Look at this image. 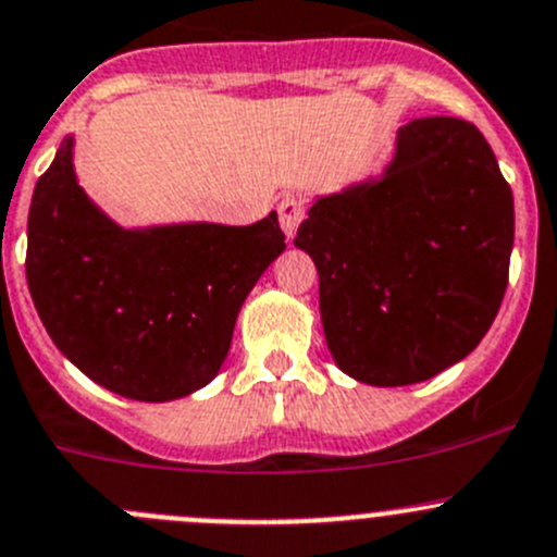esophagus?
Returning a JSON list of instances; mask_svg holds the SVG:
<instances>
[{"label": "esophagus", "mask_w": 557, "mask_h": 557, "mask_svg": "<svg viewBox=\"0 0 557 557\" xmlns=\"http://www.w3.org/2000/svg\"><path fill=\"white\" fill-rule=\"evenodd\" d=\"M277 214H280V228L285 231L288 239H294L296 228H299V223L305 220V201L296 196H285L283 201H280Z\"/></svg>", "instance_id": "1"}]
</instances>
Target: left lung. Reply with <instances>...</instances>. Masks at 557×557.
<instances>
[{
  "label": "left lung",
  "instance_id": "left-lung-1",
  "mask_svg": "<svg viewBox=\"0 0 557 557\" xmlns=\"http://www.w3.org/2000/svg\"><path fill=\"white\" fill-rule=\"evenodd\" d=\"M294 245L315 261L326 345L370 386L466 359L504 301L515 198L476 124L413 119L377 180L321 196Z\"/></svg>",
  "mask_w": 557,
  "mask_h": 557
}]
</instances>
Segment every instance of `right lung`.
<instances>
[{"instance_id": "add662e5", "label": "right lung", "mask_w": 557, "mask_h": 557, "mask_svg": "<svg viewBox=\"0 0 557 557\" xmlns=\"http://www.w3.org/2000/svg\"><path fill=\"white\" fill-rule=\"evenodd\" d=\"M283 250L277 212L252 225L122 228L81 190L67 135L32 196L26 283L86 377L169 403L218 375L247 294Z\"/></svg>"}]
</instances>
